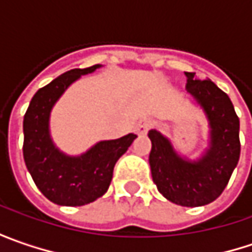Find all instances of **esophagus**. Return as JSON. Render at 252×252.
Here are the masks:
<instances>
[{
  "label": "esophagus",
  "instance_id": "obj_1",
  "mask_svg": "<svg viewBox=\"0 0 252 252\" xmlns=\"http://www.w3.org/2000/svg\"><path fill=\"white\" fill-rule=\"evenodd\" d=\"M150 129V122L147 121H141L137 126H136V133L137 134H146L147 131Z\"/></svg>",
  "mask_w": 252,
  "mask_h": 252
}]
</instances>
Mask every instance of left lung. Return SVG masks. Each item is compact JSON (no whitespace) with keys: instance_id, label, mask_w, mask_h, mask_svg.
Listing matches in <instances>:
<instances>
[{"instance_id":"left-lung-1","label":"left lung","mask_w":252,"mask_h":252,"mask_svg":"<svg viewBox=\"0 0 252 252\" xmlns=\"http://www.w3.org/2000/svg\"><path fill=\"white\" fill-rule=\"evenodd\" d=\"M187 91L203 111L209 126L208 149L198 160H189L174 149L161 131L151 129V177L169 202L196 208L216 200L227 187L240 158V121L228 95L209 78L185 73Z\"/></svg>"}]
</instances>
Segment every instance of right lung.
Wrapping results in <instances>:
<instances>
[{"label": "right lung", "instance_id": "obj_1", "mask_svg": "<svg viewBox=\"0 0 252 252\" xmlns=\"http://www.w3.org/2000/svg\"><path fill=\"white\" fill-rule=\"evenodd\" d=\"M74 68L36 92L24 118V160L36 187L60 206H83L108 190L116 161L137 137L129 133L116 140H102L80 156H68L56 147L50 136V113L65 90L101 68Z\"/></svg>", "mask_w": 252, "mask_h": 252}]
</instances>
